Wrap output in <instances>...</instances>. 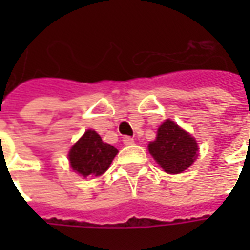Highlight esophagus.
<instances>
[{"instance_id": "1", "label": "esophagus", "mask_w": 250, "mask_h": 250, "mask_svg": "<svg viewBox=\"0 0 250 250\" xmlns=\"http://www.w3.org/2000/svg\"><path fill=\"white\" fill-rule=\"evenodd\" d=\"M123 143H125V146L134 145V138H131V136H125V138H123Z\"/></svg>"}]
</instances>
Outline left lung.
<instances>
[{
    "instance_id": "8db88e82",
    "label": "left lung",
    "mask_w": 250,
    "mask_h": 250,
    "mask_svg": "<svg viewBox=\"0 0 250 250\" xmlns=\"http://www.w3.org/2000/svg\"><path fill=\"white\" fill-rule=\"evenodd\" d=\"M148 151L166 173L178 174L191 166L198 146L190 134L171 120H166L158 128L157 139L150 142Z\"/></svg>"
}]
</instances>
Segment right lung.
Masks as SVG:
<instances>
[{"label": "right lung", "mask_w": 250, "mask_h": 250, "mask_svg": "<svg viewBox=\"0 0 250 250\" xmlns=\"http://www.w3.org/2000/svg\"><path fill=\"white\" fill-rule=\"evenodd\" d=\"M118 150L104 143L96 131L88 130L69 151L72 168L83 177H99L107 171Z\"/></svg>", "instance_id": "right-lung-1"}]
</instances>
